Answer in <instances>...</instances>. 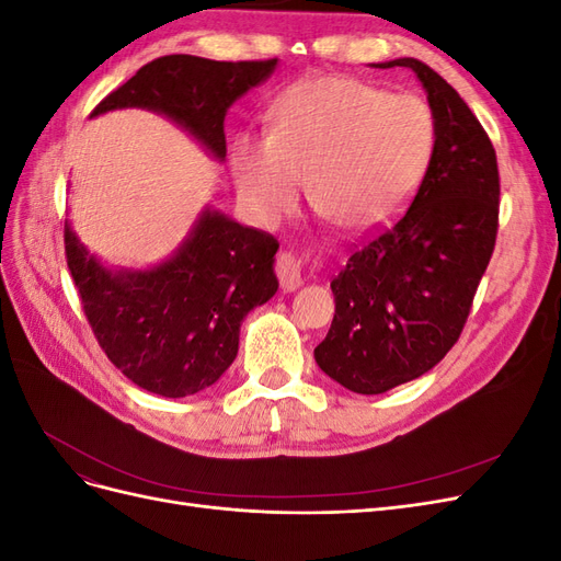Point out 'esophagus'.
Listing matches in <instances>:
<instances>
[{
  "instance_id": "obj_1",
  "label": "esophagus",
  "mask_w": 561,
  "mask_h": 561,
  "mask_svg": "<svg viewBox=\"0 0 561 561\" xmlns=\"http://www.w3.org/2000/svg\"><path fill=\"white\" fill-rule=\"evenodd\" d=\"M276 276L280 280V287L285 293H293L301 285V262L293 252H278L276 257Z\"/></svg>"
}]
</instances>
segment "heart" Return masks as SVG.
Segmentation results:
<instances>
[{"mask_svg":"<svg viewBox=\"0 0 561 561\" xmlns=\"http://www.w3.org/2000/svg\"><path fill=\"white\" fill-rule=\"evenodd\" d=\"M435 128L414 95L346 77H313L268 112V135L239 133L229 163L252 217L268 225L311 198L348 231L390 222L426 175Z\"/></svg>","mask_w":561,"mask_h":561,"instance_id":"obj_1","label":"heart"}]
</instances>
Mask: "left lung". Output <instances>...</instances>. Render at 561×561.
Listing matches in <instances>:
<instances>
[{
	"label": "left lung",
	"mask_w": 561,
	"mask_h": 561,
	"mask_svg": "<svg viewBox=\"0 0 561 561\" xmlns=\"http://www.w3.org/2000/svg\"><path fill=\"white\" fill-rule=\"evenodd\" d=\"M428 93L433 157L412 206L334 276V320L316 363L336 383L379 396L426 375L458 342L499 233V163L486 130L428 65L398 58Z\"/></svg>",
	"instance_id": "8db88e82"
}]
</instances>
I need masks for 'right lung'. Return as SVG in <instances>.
<instances>
[{
	"mask_svg": "<svg viewBox=\"0 0 561 561\" xmlns=\"http://www.w3.org/2000/svg\"><path fill=\"white\" fill-rule=\"evenodd\" d=\"M276 62L163 56L100 100L91 116L154 110L225 159L227 110L274 72ZM276 250L271 233L206 210L171 260L114 274L65 222L67 266L100 348L124 377L163 398L194 396L225 375L239 353L243 318L278 290Z\"/></svg>",
	"mask_w": 561,
	"mask_h": 561,
	"instance_id": "right-lung-1",
	"label": "right lung"
}]
</instances>
